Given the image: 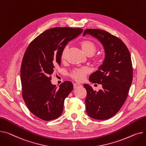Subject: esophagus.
<instances>
[{"mask_svg":"<svg viewBox=\"0 0 146 146\" xmlns=\"http://www.w3.org/2000/svg\"><path fill=\"white\" fill-rule=\"evenodd\" d=\"M82 86V85L80 84V83H74V84H73V87H74V89H77V88H78V87H81Z\"/></svg>","mask_w":146,"mask_h":146,"instance_id":"1","label":"esophagus"}]
</instances>
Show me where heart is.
Listing matches in <instances>:
<instances>
[{
	"mask_svg": "<svg viewBox=\"0 0 146 146\" xmlns=\"http://www.w3.org/2000/svg\"><path fill=\"white\" fill-rule=\"evenodd\" d=\"M80 45L83 51L87 55L93 54L96 50L97 46L94 42L89 40H84L80 43ZM69 49V46H66L62 50L61 54L62 59L66 58L67 52ZM89 70L87 68H82V69H76L71 73L70 76L77 81H83L86 76V74L89 73Z\"/></svg>",
	"mask_w": 146,
	"mask_h": 146,
	"instance_id": "1",
	"label": "heart"
}]
</instances>
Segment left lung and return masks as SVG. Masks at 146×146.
I'll return each instance as SVG.
<instances>
[{
    "label": "left lung",
    "instance_id": "obj_1",
    "mask_svg": "<svg viewBox=\"0 0 146 146\" xmlns=\"http://www.w3.org/2000/svg\"><path fill=\"white\" fill-rule=\"evenodd\" d=\"M86 34L100 40L106 53L103 64L89 77L91 82L102 84L103 89L96 92L89 84L83 85L86 112L94 119H109L120 110L128 96L133 75L130 53L121 39L105 31L87 29L83 36Z\"/></svg>",
    "mask_w": 146,
    "mask_h": 146
}]
</instances>
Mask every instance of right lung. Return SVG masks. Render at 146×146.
<instances>
[{
  "label": "right lung",
  "instance_id": "1",
  "mask_svg": "<svg viewBox=\"0 0 146 146\" xmlns=\"http://www.w3.org/2000/svg\"><path fill=\"white\" fill-rule=\"evenodd\" d=\"M82 32L81 28H51L28 46L21 69L22 97L36 117L50 121L62 114L64 99L73 90V85L65 81L57 88L51 83V75L57 66H60L63 48Z\"/></svg>",
  "mask_w": 146,
  "mask_h": 146
}]
</instances>
